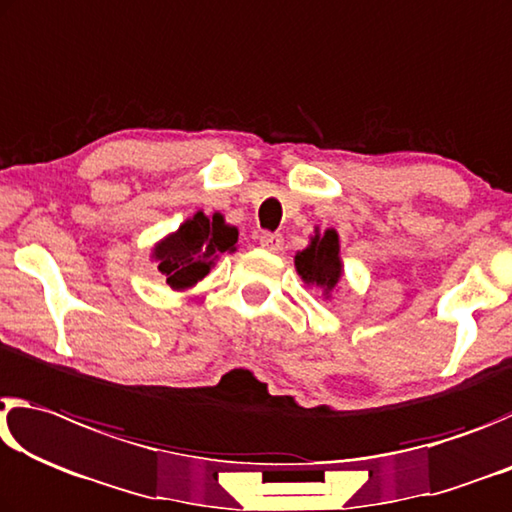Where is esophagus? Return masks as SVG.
I'll use <instances>...</instances> for the list:
<instances>
[{"mask_svg": "<svg viewBox=\"0 0 512 512\" xmlns=\"http://www.w3.org/2000/svg\"><path fill=\"white\" fill-rule=\"evenodd\" d=\"M258 242H261V247L272 251V254H279V251L283 249V236L281 233H261V238H258Z\"/></svg>", "mask_w": 512, "mask_h": 512, "instance_id": "1", "label": "esophagus"}]
</instances>
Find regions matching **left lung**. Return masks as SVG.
I'll return each mask as SVG.
<instances>
[{
    "label": "left lung",
    "mask_w": 512,
    "mask_h": 512,
    "mask_svg": "<svg viewBox=\"0 0 512 512\" xmlns=\"http://www.w3.org/2000/svg\"><path fill=\"white\" fill-rule=\"evenodd\" d=\"M338 251V233L335 231H326L324 236H315L311 247L299 251L295 256V265L301 279L331 290L338 283L342 270Z\"/></svg>",
    "instance_id": "obj_1"
}]
</instances>
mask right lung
<instances>
[{
	"label": "right lung",
	"instance_id": "1",
	"mask_svg": "<svg viewBox=\"0 0 512 512\" xmlns=\"http://www.w3.org/2000/svg\"><path fill=\"white\" fill-rule=\"evenodd\" d=\"M238 242V231L224 224V217L215 213L206 217L197 213L192 220L181 224V229L163 240L154 249L158 270L172 288H188L204 279L211 270L213 258L224 251H233Z\"/></svg>",
	"mask_w": 512,
	"mask_h": 512
}]
</instances>
